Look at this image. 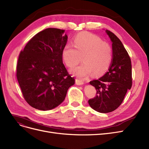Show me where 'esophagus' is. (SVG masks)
Masks as SVG:
<instances>
[{
	"label": "esophagus",
	"instance_id": "34e87169",
	"mask_svg": "<svg viewBox=\"0 0 149 149\" xmlns=\"http://www.w3.org/2000/svg\"><path fill=\"white\" fill-rule=\"evenodd\" d=\"M75 84H76V85H81L84 84V81H82V80L76 79L75 80Z\"/></svg>",
	"mask_w": 149,
	"mask_h": 149
}]
</instances>
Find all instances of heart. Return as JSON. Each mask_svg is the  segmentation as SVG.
Listing matches in <instances>:
<instances>
[{"label": "heart", "instance_id": "b5f03b06", "mask_svg": "<svg viewBox=\"0 0 149 149\" xmlns=\"http://www.w3.org/2000/svg\"><path fill=\"white\" fill-rule=\"evenodd\" d=\"M84 64L71 69V72L79 77L93 74L100 76L109 69L112 59V49L107 42L90 32H81L74 39V46L68 43L63 47L61 58L65 64L72 68L80 61Z\"/></svg>", "mask_w": 149, "mask_h": 149}]
</instances>
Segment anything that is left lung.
<instances>
[{
    "label": "left lung",
    "mask_w": 149,
    "mask_h": 149,
    "mask_svg": "<svg viewBox=\"0 0 149 149\" xmlns=\"http://www.w3.org/2000/svg\"><path fill=\"white\" fill-rule=\"evenodd\" d=\"M112 42V60L107 72L90 82L96 90V96L88 101L90 106L100 113L115 111L122 103L132 86L131 62L123 43L113 33L106 30Z\"/></svg>",
    "instance_id": "obj_1"
}]
</instances>
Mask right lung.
Segmentation results:
<instances>
[{"label":"right lung","instance_id":"1","mask_svg":"<svg viewBox=\"0 0 149 149\" xmlns=\"http://www.w3.org/2000/svg\"><path fill=\"white\" fill-rule=\"evenodd\" d=\"M67 41L64 30L47 28L33 37L21 52L16 77L25 100L32 107L45 111L58 107L74 85L61 58Z\"/></svg>","mask_w":149,"mask_h":149}]
</instances>
